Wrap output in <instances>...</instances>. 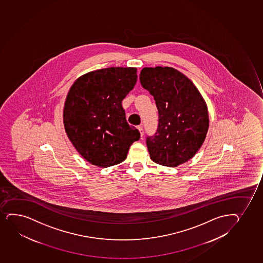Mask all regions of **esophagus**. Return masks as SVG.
I'll return each instance as SVG.
<instances>
[{"label": "esophagus", "instance_id": "34e87169", "mask_svg": "<svg viewBox=\"0 0 263 263\" xmlns=\"http://www.w3.org/2000/svg\"><path fill=\"white\" fill-rule=\"evenodd\" d=\"M138 130H139V133H140V136L142 137L144 135V130H143L142 125H139L138 126Z\"/></svg>", "mask_w": 263, "mask_h": 263}]
</instances>
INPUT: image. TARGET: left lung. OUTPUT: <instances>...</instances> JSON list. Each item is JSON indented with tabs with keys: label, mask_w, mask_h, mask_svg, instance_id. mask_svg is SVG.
I'll return each instance as SVG.
<instances>
[{
	"label": "left lung",
	"mask_w": 263,
	"mask_h": 263,
	"mask_svg": "<svg viewBox=\"0 0 263 263\" xmlns=\"http://www.w3.org/2000/svg\"><path fill=\"white\" fill-rule=\"evenodd\" d=\"M139 80L154 97L159 112L157 130L146 138L151 160L171 167L185 163L199 150L208 132V109L202 95L173 67H144Z\"/></svg>",
	"instance_id": "obj_1"
}]
</instances>
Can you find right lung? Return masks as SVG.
Here are the masks:
<instances>
[{"mask_svg":"<svg viewBox=\"0 0 263 263\" xmlns=\"http://www.w3.org/2000/svg\"><path fill=\"white\" fill-rule=\"evenodd\" d=\"M135 67H108L77 79L65 102L63 122L79 154L95 166H114L126 159L140 133L127 123L122 101L137 82Z\"/></svg>","mask_w":263,"mask_h":263,"instance_id":"add662e5","label":"right lung"}]
</instances>
